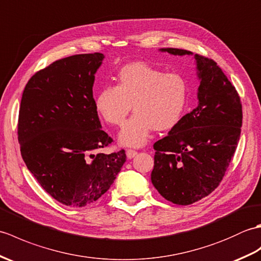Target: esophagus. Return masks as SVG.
Wrapping results in <instances>:
<instances>
[{
    "mask_svg": "<svg viewBox=\"0 0 261 261\" xmlns=\"http://www.w3.org/2000/svg\"><path fill=\"white\" fill-rule=\"evenodd\" d=\"M126 155H127V158H128V159H133V158H135V156L137 155V152H136V150H134V149H127L126 150Z\"/></svg>",
    "mask_w": 261,
    "mask_h": 261,
    "instance_id": "1",
    "label": "esophagus"
}]
</instances>
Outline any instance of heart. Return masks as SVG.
Listing matches in <instances>:
<instances>
[{"instance_id": "b5f03b06", "label": "heart", "mask_w": 261, "mask_h": 261, "mask_svg": "<svg viewBox=\"0 0 261 261\" xmlns=\"http://www.w3.org/2000/svg\"><path fill=\"white\" fill-rule=\"evenodd\" d=\"M189 97L188 82L177 72H165L145 62L120 69L117 85L97 92L95 107L108 124L121 126L134 108L135 114L119 134L124 145L142 146L150 132L170 130L181 120Z\"/></svg>"}]
</instances>
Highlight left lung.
Returning <instances> with one entry per match:
<instances>
[{
    "instance_id": "1",
    "label": "left lung",
    "mask_w": 261,
    "mask_h": 261,
    "mask_svg": "<svg viewBox=\"0 0 261 261\" xmlns=\"http://www.w3.org/2000/svg\"><path fill=\"white\" fill-rule=\"evenodd\" d=\"M174 56L183 49H161ZM200 79L199 105L169 135L154 144L150 179L159 193L178 205L205 198L218 188L233 158L242 126V105L234 86L217 62L194 55Z\"/></svg>"
}]
</instances>
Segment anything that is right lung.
<instances>
[{
    "label": "right lung",
    "instance_id": "right-lung-1",
    "mask_svg": "<svg viewBox=\"0 0 261 261\" xmlns=\"http://www.w3.org/2000/svg\"><path fill=\"white\" fill-rule=\"evenodd\" d=\"M103 58L95 52L57 60L34 73L22 94V159L45 192L71 207L99 199L126 162L124 149L99 152L113 142L101 129L92 97Z\"/></svg>",
    "mask_w": 261,
    "mask_h": 261
}]
</instances>
